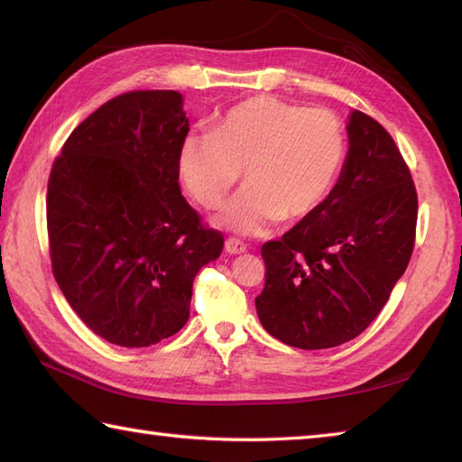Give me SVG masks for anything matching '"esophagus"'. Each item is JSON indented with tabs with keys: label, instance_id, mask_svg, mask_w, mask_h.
<instances>
[{
	"label": "esophagus",
	"instance_id": "34e87169",
	"mask_svg": "<svg viewBox=\"0 0 462 462\" xmlns=\"http://www.w3.org/2000/svg\"><path fill=\"white\" fill-rule=\"evenodd\" d=\"M224 248H226V252L232 254V256H234V254H242V252L248 250L246 244H244V242L238 240V238H228V240H226Z\"/></svg>",
	"mask_w": 462,
	"mask_h": 462
}]
</instances>
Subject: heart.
I'll list each match as a JSON object with an SVG mask.
<instances>
[{
	"label": "heart",
	"instance_id": "b5f03b06",
	"mask_svg": "<svg viewBox=\"0 0 462 462\" xmlns=\"http://www.w3.org/2000/svg\"><path fill=\"white\" fill-rule=\"evenodd\" d=\"M346 159V133L328 109L258 95L234 105L214 133L190 134L180 149V174L192 199L218 208L240 180L246 186L218 222L240 234H262L282 218L316 212Z\"/></svg>",
	"mask_w": 462,
	"mask_h": 462
}]
</instances>
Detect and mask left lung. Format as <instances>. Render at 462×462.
<instances>
[{
	"label": "left lung",
	"mask_w": 462,
	"mask_h": 462,
	"mask_svg": "<svg viewBox=\"0 0 462 462\" xmlns=\"http://www.w3.org/2000/svg\"><path fill=\"white\" fill-rule=\"evenodd\" d=\"M347 134V159L328 199L262 246L258 318L291 347L328 349L357 337L413 254L417 190L393 136L361 111L351 113Z\"/></svg>",
	"instance_id": "8db88e82"
}]
</instances>
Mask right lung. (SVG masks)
<instances>
[{
	"label": "right lung",
	"mask_w": 462,
	"mask_h": 462,
	"mask_svg": "<svg viewBox=\"0 0 462 462\" xmlns=\"http://www.w3.org/2000/svg\"><path fill=\"white\" fill-rule=\"evenodd\" d=\"M186 134L180 93L129 91L77 125L51 166L53 276L85 326L115 346L174 336L196 273L222 252V232L180 194Z\"/></svg>",
	"instance_id": "obj_1"
}]
</instances>
